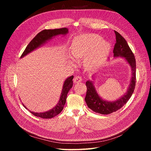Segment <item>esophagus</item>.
<instances>
[{"label": "esophagus", "instance_id": "esophagus-1", "mask_svg": "<svg viewBox=\"0 0 151 151\" xmlns=\"http://www.w3.org/2000/svg\"><path fill=\"white\" fill-rule=\"evenodd\" d=\"M82 81V77L81 76H76L74 79V82L75 83H79Z\"/></svg>", "mask_w": 151, "mask_h": 151}]
</instances>
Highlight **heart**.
I'll return each mask as SVG.
<instances>
[{
  "instance_id": "obj_1",
  "label": "heart",
  "mask_w": 151,
  "mask_h": 151,
  "mask_svg": "<svg viewBox=\"0 0 151 151\" xmlns=\"http://www.w3.org/2000/svg\"><path fill=\"white\" fill-rule=\"evenodd\" d=\"M110 50V45L98 35L85 33L77 36L71 45V55L76 59L83 58V65L93 70L102 64ZM72 62L74 60L70 58Z\"/></svg>"
}]
</instances>
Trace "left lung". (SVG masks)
<instances>
[{"label":"left lung","mask_w":151,"mask_h":151,"mask_svg":"<svg viewBox=\"0 0 151 151\" xmlns=\"http://www.w3.org/2000/svg\"><path fill=\"white\" fill-rule=\"evenodd\" d=\"M115 33L116 35V43L113 49L114 57H123L129 63L132 68V78L127 93L120 99L114 101H107L103 99L98 95L93 82L91 81L86 82V103L88 108L92 109L93 111L103 115H108L115 112L123 106L133 94L136 83V62L134 55L125 38L116 31H115Z\"/></svg>","instance_id":"8db88e82"}]
</instances>
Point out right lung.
<instances>
[{"label": "right lung", "mask_w": 151, "mask_h": 151, "mask_svg": "<svg viewBox=\"0 0 151 151\" xmlns=\"http://www.w3.org/2000/svg\"><path fill=\"white\" fill-rule=\"evenodd\" d=\"M67 33L68 29L67 28L54 29H44L42 31L40 32L39 33L36 35L35 37L29 42V43L28 45V46L26 47V49L24 50V52L21 55V58L26 56L27 54H28L32 51H33L34 50L40 47V46H42V45L46 43L47 41L50 40V39H52L54 36L59 35H65ZM73 78H74V76H72L69 77H68V78L65 81L63 85V89L61 93L60 100H59L57 104L53 108L51 109L48 111L43 113H35L29 111L31 113H32L33 115L36 116H38L42 118H46V119H48V118H52L58 115L63 109V106H64L66 102L67 93L68 91H69V90L72 88V87L73 86ZM23 106L27 109V108L24 105H23Z\"/></svg>", "instance_id": "add662e5"}]
</instances>
